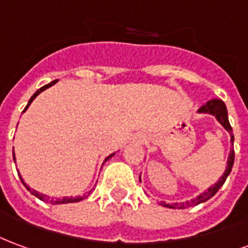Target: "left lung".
Instances as JSON below:
<instances>
[{
  "instance_id": "1",
  "label": "left lung",
  "mask_w": 248,
  "mask_h": 248,
  "mask_svg": "<svg viewBox=\"0 0 248 248\" xmlns=\"http://www.w3.org/2000/svg\"><path fill=\"white\" fill-rule=\"evenodd\" d=\"M199 112H208V114H212L216 117V119L223 124V127L231 134L232 133V127H231V124H230V121H228V114H227V107L224 105V102L220 99H212L207 102L205 105H202L200 108H199ZM231 141L233 143V136L231 134ZM233 160H235V152H233V149H231V153H230V157H228V161H227V169L226 172L223 173V176L220 177V180L216 183L215 185H212L211 188H208V190H205L204 193H202L200 196H197L196 199H192L190 202H176V204H173V205H169V204H165V202H162V205L164 207H169V208H189V207H193V205H197V204H200V202H207L208 199L214 196L215 193L217 192V190L220 189V186L224 184V181H226V178L228 177V174L231 172V169H232L233 165Z\"/></svg>"
}]
</instances>
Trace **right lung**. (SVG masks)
Instances as JSON below:
<instances>
[{
    "instance_id": "1",
    "label": "right lung",
    "mask_w": 248,
    "mask_h": 248,
    "mask_svg": "<svg viewBox=\"0 0 248 248\" xmlns=\"http://www.w3.org/2000/svg\"><path fill=\"white\" fill-rule=\"evenodd\" d=\"M56 82H58V80H53V82H51V83H49V84H46V86H43V87L40 88V90H37V91H36V93H34V94H33V96H32V98L29 99L27 107L24 108V111L27 110L28 107H29V105L32 103V100H33L34 98H36V96H37V95H39L40 93H41V91H44L46 88L53 86V84H55V83H56ZM112 155H114V153L110 154L108 157H106V160H105V161H107V160H108V158H111ZM13 160H16V158H15V150H13ZM20 178H21V177H20ZM21 181H22V178H21ZM22 184L25 185V188H27V189L29 190V192H31L32 195H34V196L37 197V199H40L41 202H51V204H67V202H80V200H82V197H80V196H78V197H63V199H53V197H51V199H49V197L46 196V195H41V193H39V192H36V190L31 189V188H29V186H28V185L25 184L24 181H22Z\"/></svg>"
}]
</instances>
